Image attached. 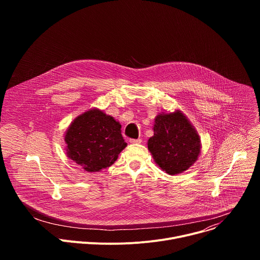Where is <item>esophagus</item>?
<instances>
[{"mask_svg":"<svg viewBox=\"0 0 260 260\" xmlns=\"http://www.w3.org/2000/svg\"><path fill=\"white\" fill-rule=\"evenodd\" d=\"M142 142L141 139H129V143L132 144H140Z\"/></svg>","mask_w":260,"mask_h":260,"instance_id":"1","label":"esophagus"}]
</instances>
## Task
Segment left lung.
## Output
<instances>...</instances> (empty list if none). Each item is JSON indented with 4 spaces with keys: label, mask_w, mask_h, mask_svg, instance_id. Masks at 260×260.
<instances>
[{
    "label": "left lung",
    "mask_w": 260,
    "mask_h": 260,
    "mask_svg": "<svg viewBox=\"0 0 260 260\" xmlns=\"http://www.w3.org/2000/svg\"><path fill=\"white\" fill-rule=\"evenodd\" d=\"M154 122V136L148 140V149L154 160L170 175L186 171L201 151L196 129L180 111L159 114Z\"/></svg>",
    "instance_id": "obj_1"
}]
</instances>
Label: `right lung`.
Segmentation results:
<instances>
[{"mask_svg":"<svg viewBox=\"0 0 260 260\" xmlns=\"http://www.w3.org/2000/svg\"><path fill=\"white\" fill-rule=\"evenodd\" d=\"M67 154L87 172H99L112 166L127 145L121 125L100 110L78 116L64 136Z\"/></svg>","mask_w":260,"mask_h":260,"instance_id":"add662e5","label":"right lung"}]
</instances>
